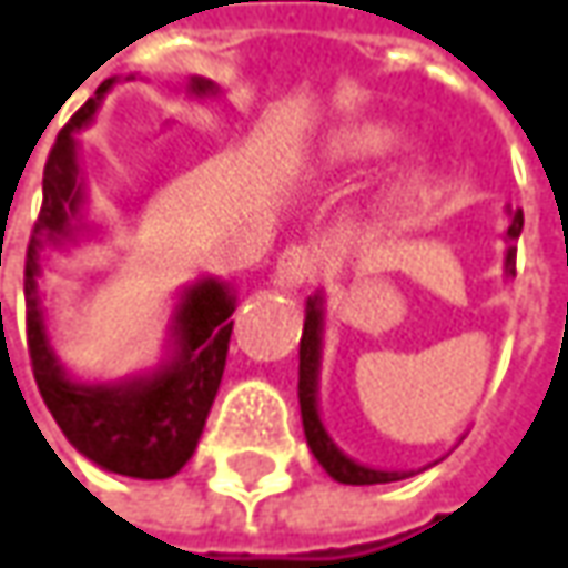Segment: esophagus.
Segmentation results:
<instances>
[{
  "mask_svg": "<svg viewBox=\"0 0 568 568\" xmlns=\"http://www.w3.org/2000/svg\"><path fill=\"white\" fill-rule=\"evenodd\" d=\"M313 252L306 245H291L284 248V255L277 258V271H274V284L281 291H300L310 277H313Z\"/></svg>",
  "mask_w": 568,
  "mask_h": 568,
  "instance_id": "1",
  "label": "esophagus"
}]
</instances>
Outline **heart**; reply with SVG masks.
<instances>
[{
    "label": "heart",
    "mask_w": 568,
    "mask_h": 568,
    "mask_svg": "<svg viewBox=\"0 0 568 568\" xmlns=\"http://www.w3.org/2000/svg\"><path fill=\"white\" fill-rule=\"evenodd\" d=\"M406 130L393 121L361 118L332 128L320 140V150L313 153V165L320 172H352L361 165H371L377 159L389 156L396 146H403ZM435 182V165L428 159H412L406 169L396 172V179L383 187L381 213L383 216H403L409 213Z\"/></svg>",
    "instance_id": "1"
}]
</instances>
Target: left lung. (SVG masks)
I'll return each instance as SVG.
<instances>
[{
	"mask_svg": "<svg viewBox=\"0 0 568 568\" xmlns=\"http://www.w3.org/2000/svg\"><path fill=\"white\" fill-rule=\"evenodd\" d=\"M525 213L508 207V233H505V277H515V240L521 236ZM320 367H323V294H313L306 300V320H303V338H300V415H303V435L313 450V457L323 464L335 483L345 486H377V483H396L412 473L403 469H377L364 467L352 460L335 440L328 438L323 415H320Z\"/></svg>",
	"mask_w": 568,
	"mask_h": 568,
	"instance_id": "obj_1",
	"label": "left lung"
}]
</instances>
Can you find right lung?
Wrapping results in <instances>:
<instances>
[{
    "instance_id": "add662e5",
    "label": "right lung",
    "mask_w": 568,
    "mask_h": 568,
    "mask_svg": "<svg viewBox=\"0 0 568 568\" xmlns=\"http://www.w3.org/2000/svg\"><path fill=\"white\" fill-rule=\"evenodd\" d=\"M136 79V75H128ZM121 79H104L67 128L60 130L43 165V204L24 258L28 352L43 403L72 447L108 473L133 479H169L185 467L204 432L213 396L223 381L236 294L220 277H197L182 287L169 320L165 355L153 371L124 381H75L57 357L47 332L41 277L50 252L85 242L95 226L85 216V182L79 140L99 114L104 95ZM187 95L211 99L220 85L191 75ZM2 306V303H0Z\"/></svg>"
}]
</instances>
